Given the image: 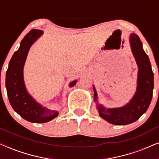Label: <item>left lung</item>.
<instances>
[{"label":"left lung","instance_id":"1","mask_svg":"<svg viewBox=\"0 0 159 159\" xmlns=\"http://www.w3.org/2000/svg\"><path fill=\"white\" fill-rule=\"evenodd\" d=\"M129 40L132 53L139 69L135 94L129 103L123 107L106 109L101 105L97 106L100 116L112 125H126L138 120L148 110L153 96V72L148 56L143 51L140 39L136 34H132ZM93 90L96 101L97 93L94 86Z\"/></svg>","mask_w":159,"mask_h":159}]
</instances>
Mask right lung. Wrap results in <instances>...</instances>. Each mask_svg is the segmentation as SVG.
I'll return each mask as SVG.
<instances>
[{"instance_id":"add662e5","label":"right lung","mask_w":159,"mask_h":159,"mask_svg":"<svg viewBox=\"0 0 159 159\" xmlns=\"http://www.w3.org/2000/svg\"><path fill=\"white\" fill-rule=\"evenodd\" d=\"M43 33L32 30L21 40L19 48L15 52L6 71V86L8 100L12 108L23 119L30 122L44 123L52 120L58 113L43 107L28 94L23 80V67L28 51L34 41ZM71 82V87L76 84Z\"/></svg>"}]
</instances>
